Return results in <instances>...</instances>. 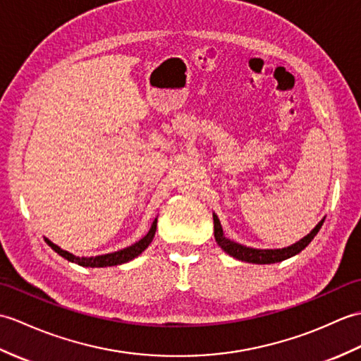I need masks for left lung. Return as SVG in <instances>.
<instances>
[{
	"label": "left lung",
	"instance_id": "8db88e82",
	"mask_svg": "<svg viewBox=\"0 0 361 361\" xmlns=\"http://www.w3.org/2000/svg\"><path fill=\"white\" fill-rule=\"evenodd\" d=\"M213 222H214V239L218 245L222 248L227 255L233 256V258L244 261V262H252V264H275V262H281L287 258H292V256L298 255L301 250L306 248L312 239L317 236V233L322 228L324 218L319 221L317 226L312 228L310 233H307L304 238H301L298 243H295L289 247L284 248H253V247H247L243 244H238L231 239L226 238L224 235V230L221 226V221L216 213H213Z\"/></svg>",
	"mask_w": 361,
	"mask_h": 361
}]
</instances>
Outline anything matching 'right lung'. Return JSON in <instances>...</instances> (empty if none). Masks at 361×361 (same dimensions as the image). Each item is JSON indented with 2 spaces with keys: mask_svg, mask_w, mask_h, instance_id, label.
<instances>
[{
  "mask_svg": "<svg viewBox=\"0 0 361 361\" xmlns=\"http://www.w3.org/2000/svg\"><path fill=\"white\" fill-rule=\"evenodd\" d=\"M156 228H157V218L151 224V228L148 230V233L143 236L140 241H137L135 244L122 248V250H117L113 253H106V255H99V256H90V258H86V256H75L72 255L66 250H63L57 244H54L49 239L44 238V241L47 243L52 250L57 252L63 258L71 261V262H75L78 266H83V267H111V266H118V264H123L131 261L134 258H137V256L145 250V248L153 243L154 235H156Z\"/></svg>",
  "mask_w": 361,
  "mask_h": 361,
  "instance_id": "right-lung-1",
  "label": "right lung"
}]
</instances>
